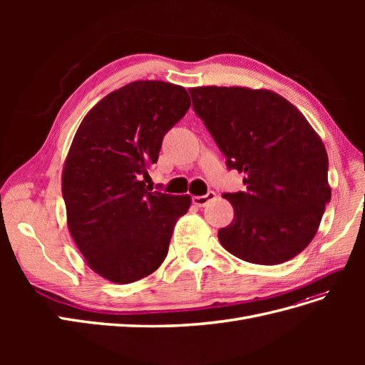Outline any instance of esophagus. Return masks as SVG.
<instances>
[{
	"label": "esophagus",
	"mask_w": 365,
	"mask_h": 365,
	"mask_svg": "<svg viewBox=\"0 0 365 365\" xmlns=\"http://www.w3.org/2000/svg\"><path fill=\"white\" fill-rule=\"evenodd\" d=\"M215 197H216L215 192H208L207 195H202V196H193V204L196 207H205L210 201H213Z\"/></svg>",
	"instance_id": "1"
}]
</instances>
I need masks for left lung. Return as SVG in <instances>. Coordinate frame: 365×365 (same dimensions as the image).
Returning a JSON list of instances; mask_svg holds the SVG:
<instances>
[{"label": "left lung", "instance_id": "obj_1", "mask_svg": "<svg viewBox=\"0 0 365 365\" xmlns=\"http://www.w3.org/2000/svg\"><path fill=\"white\" fill-rule=\"evenodd\" d=\"M228 169L244 172L247 192L224 193L235 219L217 237L233 256L279 264L315 237L330 201L327 152L306 117L269 90L247 86L190 88Z\"/></svg>", "mask_w": 365, "mask_h": 365}]
</instances>
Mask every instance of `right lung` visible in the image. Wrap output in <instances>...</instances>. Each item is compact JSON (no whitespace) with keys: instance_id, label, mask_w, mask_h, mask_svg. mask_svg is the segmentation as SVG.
<instances>
[{"instance_id":"1","label":"right lung","mask_w":365,"mask_h":365,"mask_svg":"<svg viewBox=\"0 0 365 365\" xmlns=\"http://www.w3.org/2000/svg\"><path fill=\"white\" fill-rule=\"evenodd\" d=\"M189 108L185 88L135 81L105 96L76 132L62 170L67 225L88 267L109 282L157 271L190 208L189 195L152 192L143 181Z\"/></svg>"}]
</instances>
